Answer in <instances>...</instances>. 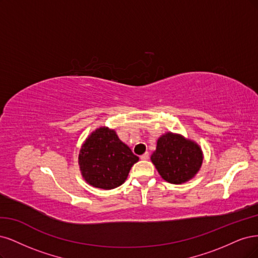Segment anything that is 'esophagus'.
<instances>
[{"mask_svg":"<svg viewBox=\"0 0 258 258\" xmlns=\"http://www.w3.org/2000/svg\"><path fill=\"white\" fill-rule=\"evenodd\" d=\"M140 159H141V160H143V161H147V160L149 159V153H148V152L144 153L143 155H141V156H140Z\"/></svg>","mask_w":258,"mask_h":258,"instance_id":"34e87169","label":"esophagus"}]
</instances>
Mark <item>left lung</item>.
I'll return each instance as SVG.
<instances>
[{
    "label": "left lung",
    "instance_id": "8db88e82",
    "mask_svg": "<svg viewBox=\"0 0 258 258\" xmlns=\"http://www.w3.org/2000/svg\"><path fill=\"white\" fill-rule=\"evenodd\" d=\"M151 161L164 180L180 184L197 173L203 163V153L193 141L167 133L157 140Z\"/></svg>",
    "mask_w": 258,
    "mask_h": 258
}]
</instances>
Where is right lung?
<instances>
[{
    "mask_svg": "<svg viewBox=\"0 0 258 258\" xmlns=\"http://www.w3.org/2000/svg\"><path fill=\"white\" fill-rule=\"evenodd\" d=\"M78 160L82 177L89 184L111 189L126 180L132 166L139 159L114 131L99 127L82 145Z\"/></svg>",
    "mask_w": 258,
    "mask_h": 258,
    "instance_id": "add662e5",
    "label": "right lung"
}]
</instances>
